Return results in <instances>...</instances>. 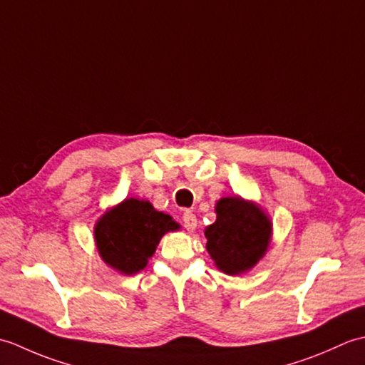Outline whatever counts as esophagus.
<instances>
[{"label": "esophagus", "instance_id": "34e87169", "mask_svg": "<svg viewBox=\"0 0 365 365\" xmlns=\"http://www.w3.org/2000/svg\"><path fill=\"white\" fill-rule=\"evenodd\" d=\"M183 226H185V229H187L188 232H192V230L196 229L197 220H196L195 213H191V212H185L183 213Z\"/></svg>", "mask_w": 365, "mask_h": 365}]
</instances>
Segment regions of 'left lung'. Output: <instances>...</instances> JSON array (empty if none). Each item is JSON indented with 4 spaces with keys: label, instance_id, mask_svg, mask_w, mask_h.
Masks as SVG:
<instances>
[{
    "label": "left lung",
    "instance_id": "8db88e82",
    "mask_svg": "<svg viewBox=\"0 0 365 365\" xmlns=\"http://www.w3.org/2000/svg\"><path fill=\"white\" fill-rule=\"evenodd\" d=\"M216 221L205 227L207 251L222 273H247L265 257L273 237L269 215L242 196L221 197L215 205Z\"/></svg>",
    "mask_w": 365,
    "mask_h": 365
}]
</instances>
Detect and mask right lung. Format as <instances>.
<instances>
[{
	"label": "right lung",
	"instance_id": "1",
	"mask_svg": "<svg viewBox=\"0 0 365 365\" xmlns=\"http://www.w3.org/2000/svg\"><path fill=\"white\" fill-rule=\"evenodd\" d=\"M178 229L173 216L155 210L149 200L128 197L96 221L94 240L108 267L131 276L147 267L160 240Z\"/></svg>",
	"mask_w": 365,
	"mask_h": 365
}]
</instances>
